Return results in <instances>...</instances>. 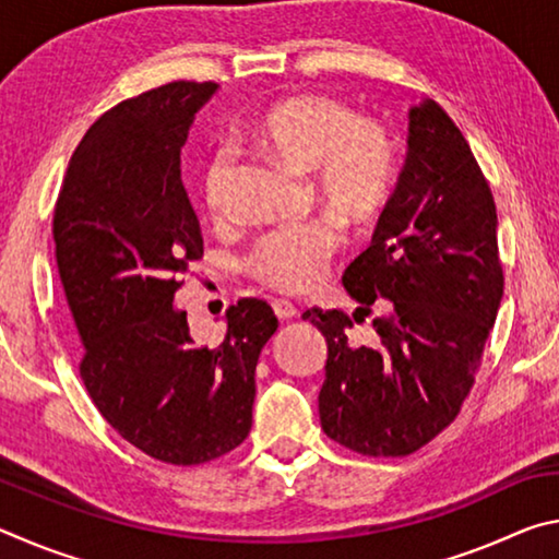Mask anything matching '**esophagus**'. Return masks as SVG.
Here are the masks:
<instances>
[{"mask_svg": "<svg viewBox=\"0 0 559 559\" xmlns=\"http://www.w3.org/2000/svg\"><path fill=\"white\" fill-rule=\"evenodd\" d=\"M273 306V313L278 316V320H290V318H296L298 316V308L293 306L290 300H283V298H276L271 302Z\"/></svg>", "mask_w": 559, "mask_h": 559, "instance_id": "esophagus-1", "label": "esophagus"}]
</instances>
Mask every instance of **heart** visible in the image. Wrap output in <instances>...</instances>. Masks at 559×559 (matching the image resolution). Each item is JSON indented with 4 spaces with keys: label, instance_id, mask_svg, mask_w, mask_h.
<instances>
[{
    "label": "heart",
    "instance_id": "obj_1",
    "mask_svg": "<svg viewBox=\"0 0 559 559\" xmlns=\"http://www.w3.org/2000/svg\"><path fill=\"white\" fill-rule=\"evenodd\" d=\"M246 138L298 173H316L320 204L347 231L365 229L390 200V135L333 96L300 93L273 103L246 128ZM229 175V153L206 159L202 187L212 212L222 210ZM335 249L337 236L323 222L281 226L253 243L249 271L271 288L298 293L320 278Z\"/></svg>",
    "mask_w": 559,
    "mask_h": 559
}]
</instances>
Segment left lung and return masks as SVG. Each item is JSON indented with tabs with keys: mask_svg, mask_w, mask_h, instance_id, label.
Instances as JSON below:
<instances>
[{
	"mask_svg": "<svg viewBox=\"0 0 559 559\" xmlns=\"http://www.w3.org/2000/svg\"><path fill=\"white\" fill-rule=\"evenodd\" d=\"M343 286L353 318L302 313L328 343L323 431L365 456L419 451L461 412L503 298L493 194L437 100L409 110L400 182ZM372 305L376 343L355 346L348 330Z\"/></svg>",
	"mask_w": 559,
	"mask_h": 559,
	"instance_id": "1",
	"label": "left lung"
}]
</instances>
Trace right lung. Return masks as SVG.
<instances>
[{
    "instance_id": "add662e5",
    "label": "right lung",
    "mask_w": 559,
    "mask_h": 559,
    "mask_svg": "<svg viewBox=\"0 0 559 559\" xmlns=\"http://www.w3.org/2000/svg\"><path fill=\"white\" fill-rule=\"evenodd\" d=\"M216 83L173 81L93 122L53 210L56 266L83 343L81 380L132 447L175 466L224 456L249 437L257 362L276 333L266 300L226 310L216 347L175 308L204 253L179 155Z\"/></svg>"
}]
</instances>
